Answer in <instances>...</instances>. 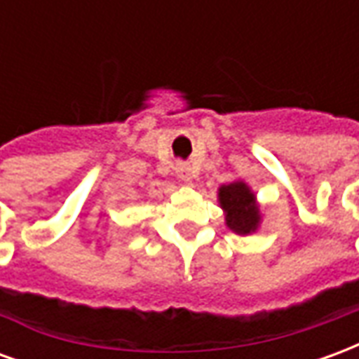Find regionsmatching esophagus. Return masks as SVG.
Wrapping results in <instances>:
<instances>
[{"mask_svg": "<svg viewBox=\"0 0 359 359\" xmlns=\"http://www.w3.org/2000/svg\"><path fill=\"white\" fill-rule=\"evenodd\" d=\"M175 171H177V175H179L180 179L184 180V182H192V179H194V172H192V167L188 163H177V167H175Z\"/></svg>", "mask_w": 359, "mask_h": 359, "instance_id": "obj_1", "label": "esophagus"}]
</instances>
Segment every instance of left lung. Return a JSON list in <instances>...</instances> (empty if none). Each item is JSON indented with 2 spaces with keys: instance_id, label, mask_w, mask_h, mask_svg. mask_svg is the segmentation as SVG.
<instances>
[{
  "instance_id": "obj_1",
  "label": "left lung",
  "mask_w": 359,
  "mask_h": 359,
  "mask_svg": "<svg viewBox=\"0 0 359 359\" xmlns=\"http://www.w3.org/2000/svg\"><path fill=\"white\" fill-rule=\"evenodd\" d=\"M217 200L225 213V225L233 233L248 236L259 229L262 211L256 192L248 187V182L236 179L229 184H221L217 190Z\"/></svg>"
}]
</instances>
